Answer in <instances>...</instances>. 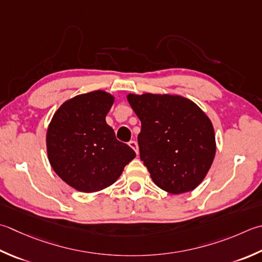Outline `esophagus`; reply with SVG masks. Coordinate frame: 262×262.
Segmentation results:
<instances>
[{
    "instance_id": "esophagus-1",
    "label": "esophagus",
    "mask_w": 262,
    "mask_h": 262,
    "mask_svg": "<svg viewBox=\"0 0 262 262\" xmlns=\"http://www.w3.org/2000/svg\"><path fill=\"white\" fill-rule=\"evenodd\" d=\"M128 144H129V146L133 148V150L136 152V155H138V145H137V143L135 141H130L129 143H128Z\"/></svg>"
}]
</instances>
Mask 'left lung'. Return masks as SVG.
Wrapping results in <instances>:
<instances>
[{
	"label": "left lung",
	"instance_id": "obj_1",
	"mask_svg": "<svg viewBox=\"0 0 262 262\" xmlns=\"http://www.w3.org/2000/svg\"><path fill=\"white\" fill-rule=\"evenodd\" d=\"M142 128L140 157L152 181L163 191L181 194L195 188L216 155L211 121L185 97L168 94H129Z\"/></svg>",
	"mask_w": 262,
	"mask_h": 262
}]
</instances>
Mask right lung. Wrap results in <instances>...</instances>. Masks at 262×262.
Wrapping results in <instances>:
<instances>
[{
    "label": "right lung",
    "instance_id": "right-lung-1",
    "mask_svg": "<svg viewBox=\"0 0 262 262\" xmlns=\"http://www.w3.org/2000/svg\"><path fill=\"white\" fill-rule=\"evenodd\" d=\"M114 96L103 91L77 95L55 112L46 134L51 166L79 192L101 191L114 184L136 157L116 138L105 116Z\"/></svg>",
    "mask_w": 262,
    "mask_h": 262
}]
</instances>
